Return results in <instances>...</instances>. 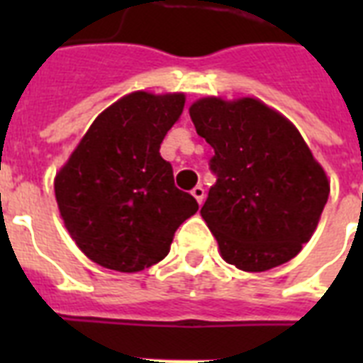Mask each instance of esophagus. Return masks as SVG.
Listing matches in <instances>:
<instances>
[{
    "mask_svg": "<svg viewBox=\"0 0 363 363\" xmlns=\"http://www.w3.org/2000/svg\"><path fill=\"white\" fill-rule=\"evenodd\" d=\"M192 196L196 199H198V203L201 205L203 203V199H205V190H203V186H201V184H198V186L194 188L192 190Z\"/></svg>",
    "mask_w": 363,
    "mask_h": 363,
    "instance_id": "esophagus-1",
    "label": "esophagus"
}]
</instances>
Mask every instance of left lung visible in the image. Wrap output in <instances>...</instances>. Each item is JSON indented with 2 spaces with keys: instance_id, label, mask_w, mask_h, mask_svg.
I'll use <instances>...</instances> for the list:
<instances>
[{
  "instance_id": "left-lung-1",
  "label": "left lung",
  "mask_w": 363,
  "mask_h": 363,
  "mask_svg": "<svg viewBox=\"0 0 363 363\" xmlns=\"http://www.w3.org/2000/svg\"><path fill=\"white\" fill-rule=\"evenodd\" d=\"M190 116L215 156L201 216L228 264L267 271L286 264L316 230L330 196L326 173L292 122L258 99L203 98Z\"/></svg>"
}]
</instances>
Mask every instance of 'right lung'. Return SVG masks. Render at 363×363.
<instances>
[{"mask_svg":"<svg viewBox=\"0 0 363 363\" xmlns=\"http://www.w3.org/2000/svg\"><path fill=\"white\" fill-rule=\"evenodd\" d=\"M182 107V94L125 96L94 121L56 175L65 228L96 264L122 273L158 264L177 228L198 211L160 156Z\"/></svg>","mask_w":363,"mask_h":363,"instance_id":"1","label":"right lung"}]
</instances>
